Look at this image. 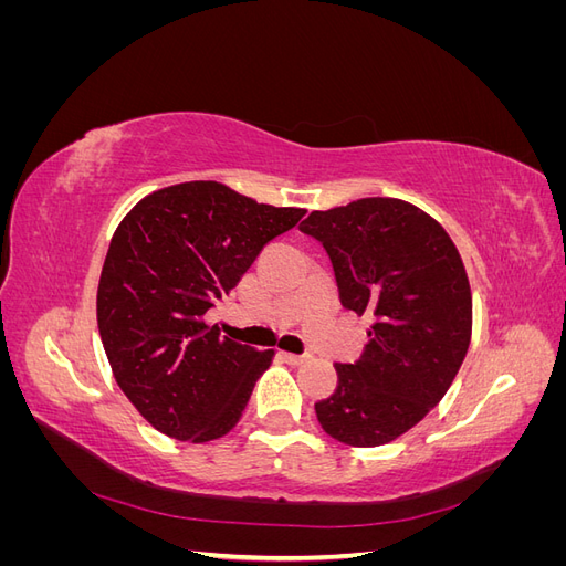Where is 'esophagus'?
Masks as SVG:
<instances>
[{
    "mask_svg": "<svg viewBox=\"0 0 566 566\" xmlns=\"http://www.w3.org/2000/svg\"><path fill=\"white\" fill-rule=\"evenodd\" d=\"M283 358H285V361H287L290 366H300V364H304L310 356H306V354H290V352H283Z\"/></svg>",
    "mask_w": 566,
    "mask_h": 566,
    "instance_id": "34e87169",
    "label": "esophagus"
}]
</instances>
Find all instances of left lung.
<instances>
[{"label": "left lung", "instance_id": "left-lung-1", "mask_svg": "<svg viewBox=\"0 0 566 566\" xmlns=\"http://www.w3.org/2000/svg\"><path fill=\"white\" fill-rule=\"evenodd\" d=\"M300 229L328 252L339 302L370 314L368 345L335 364L337 389L316 418L349 447H382L443 399L472 335V293L439 221L397 198H361L312 212Z\"/></svg>", "mask_w": 566, "mask_h": 566}]
</instances>
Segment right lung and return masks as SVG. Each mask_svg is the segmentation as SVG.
I'll return each instance as SVG.
<instances>
[{"instance_id": "add662e5", "label": "right lung", "mask_w": 566, "mask_h": 566, "mask_svg": "<svg viewBox=\"0 0 566 566\" xmlns=\"http://www.w3.org/2000/svg\"><path fill=\"white\" fill-rule=\"evenodd\" d=\"M302 217L224 184L186 181L119 221L98 281V333L115 382L158 432L202 443L241 420L273 349L221 337L202 316Z\"/></svg>"}]
</instances>
